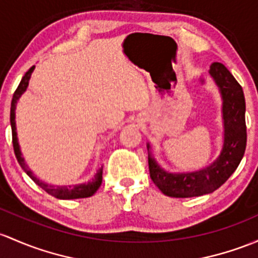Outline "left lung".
Masks as SVG:
<instances>
[{"label":"left lung","instance_id":"8db88e82","mask_svg":"<svg viewBox=\"0 0 258 258\" xmlns=\"http://www.w3.org/2000/svg\"><path fill=\"white\" fill-rule=\"evenodd\" d=\"M209 73L218 84L224 101V147L219 158L213 164L193 173L170 174L164 172L151 156L148 157L151 179L159 190L168 197L190 198L213 193L231 177L245 154L247 132L242 88L221 63L211 64ZM147 148H150V145Z\"/></svg>","mask_w":258,"mask_h":258}]
</instances>
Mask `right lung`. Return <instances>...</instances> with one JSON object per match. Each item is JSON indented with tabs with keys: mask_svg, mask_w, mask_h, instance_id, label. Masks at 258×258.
<instances>
[{
	"mask_svg": "<svg viewBox=\"0 0 258 258\" xmlns=\"http://www.w3.org/2000/svg\"><path fill=\"white\" fill-rule=\"evenodd\" d=\"M34 70V65L28 70V72L24 74V77L22 78L20 85L18 88L16 89L15 94H13L12 97V102H11V115H10V120H11V127H12V143H13V150H15V154L16 158H17L18 163L22 168H23L24 172L31 177L32 180L34 183L38 184L43 190L47 191L48 194L53 195V197L58 198V199H79V198H89L91 195H94L96 193V190L99 189V186L101 185L102 181V168H100L99 172L96 173L95 178L93 180H90L89 183L86 184H80V185H74V186H53L49 185V184L43 183L42 180H39L37 177H34V174L32 173V170L27 167V164L24 163V159L22 158L21 154V150L20 146H18V141H17V132H16V122H15V110H16V104H17V100L20 99L21 95L26 91L27 86H28V81L29 78H31L32 72Z\"/></svg>",
	"mask_w": 258,
	"mask_h": 258,
	"instance_id": "obj_1",
	"label": "right lung"
}]
</instances>
